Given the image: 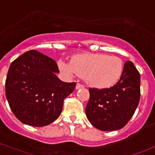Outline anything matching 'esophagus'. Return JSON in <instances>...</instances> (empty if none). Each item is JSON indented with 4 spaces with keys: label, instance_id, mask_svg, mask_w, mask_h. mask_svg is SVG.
Returning a JSON list of instances; mask_svg holds the SVG:
<instances>
[{
    "label": "esophagus",
    "instance_id": "34e87169",
    "mask_svg": "<svg viewBox=\"0 0 155 155\" xmlns=\"http://www.w3.org/2000/svg\"><path fill=\"white\" fill-rule=\"evenodd\" d=\"M84 87V85H82V84H80V83H78L76 85V89L78 90V89H81V88H83Z\"/></svg>",
    "mask_w": 155,
    "mask_h": 155
}]
</instances>
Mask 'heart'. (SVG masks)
<instances>
[{
  "mask_svg": "<svg viewBox=\"0 0 155 155\" xmlns=\"http://www.w3.org/2000/svg\"><path fill=\"white\" fill-rule=\"evenodd\" d=\"M58 65L68 74L83 78L89 86L105 89L113 86L123 74V61L118 56L106 54H79L72 57L70 63L60 61Z\"/></svg>",
  "mask_w": 155,
  "mask_h": 155,
  "instance_id": "1",
  "label": "heart"
}]
</instances>
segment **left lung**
<instances>
[{"label":"left lung","mask_w":155,"mask_h":155,"mask_svg":"<svg viewBox=\"0 0 155 155\" xmlns=\"http://www.w3.org/2000/svg\"><path fill=\"white\" fill-rule=\"evenodd\" d=\"M141 76L131 61H126L123 74L110 88H90L86 115L91 124L102 131L122 129L134 116L140 100Z\"/></svg>","instance_id":"8db88e82"}]
</instances>
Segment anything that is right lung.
Instances as JSON below:
<instances>
[{
    "label": "right lung",
    "instance_id": "right-lung-1",
    "mask_svg": "<svg viewBox=\"0 0 155 155\" xmlns=\"http://www.w3.org/2000/svg\"><path fill=\"white\" fill-rule=\"evenodd\" d=\"M53 59L31 50L14 60L5 80V95L10 109L21 123L46 126L61 115L64 99L74 91L76 82L57 78Z\"/></svg>",
    "mask_w": 155,
    "mask_h": 155
}]
</instances>
